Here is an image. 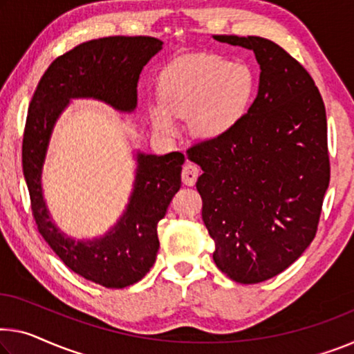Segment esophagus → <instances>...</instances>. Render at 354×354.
Returning <instances> with one entry per match:
<instances>
[{
	"label": "esophagus",
	"instance_id": "1",
	"mask_svg": "<svg viewBox=\"0 0 354 354\" xmlns=\"http://www.w3.org/2000/svg\"><path fill=\"white\" fill-rule=\"evenodd\" d=\"M199 177V167L192 165V162H187L182 169V182L188 187H193Z\"/></svg>",
	"mask_w": 354,
	"mask_h": 354
}]
</instances>
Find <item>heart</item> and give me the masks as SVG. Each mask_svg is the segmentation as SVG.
Masks as SVG:
<instances>
[{
    "mask_svg": "<svg viewBox=\"0 0 354 354\" xmlns=\"http://www.w3.org/2000/svg\"><path fill=\"white\" fill-rule=\"evenodd\" d=\"M254 93V75L247 64L210 53L188 55L160 75V104L149 115L156 131L177 133L174 117L188 118L189 129L203 139H218L245 115Z\"/></svg>",
    "mask_w": 354,
    "mask_h": 354,
    "instance_id": "heart-1",
    "label": "heart"
}]
</instances>
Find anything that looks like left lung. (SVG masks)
Segmentation results:
<instances>
[{
  "mask_svg": "<svg viewBox=\"0 0 354 354\" xmlns=\"http://www.w3.org/2000/svg\"><path fill=\"white\" fill-rule=\"evenodd\" d=\"M214 39L254 52L259 86L230 133L188 149L214 261L237 283L279 275L306 252L329 187L323 97L304 66L259 36Z\"/></svg>",
  "mask_w": 354,
  "mask_h": 354,
  "instance_id": "8db88e82",
  "label": "left lung"
}]
</instances>
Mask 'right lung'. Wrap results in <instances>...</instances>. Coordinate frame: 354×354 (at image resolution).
<instances>
[{"label": "right lung", "instance_id": "right-lung-1", "mask_svg": "<svg viewBox=\"0 0 354 354\" xmlns=\"http://www.w3.org/2000/svg\"><path fill=\"white\" fill-rule=\"evenodd\" d=\"M161 48L162 42L150 36H109L79 44L47 68L26 115L21 165L37 230L71 270L106 288L133 285L153 266L160 248L156 226L180 189L183 153L138 151L127 209L104 236L91 241H74L50 220L42 196V166L53 127L71 100L91 97L133 112L139 75Z\"/></svg>", "mask_w": 354, "mask_h": 354}]
</instances>
